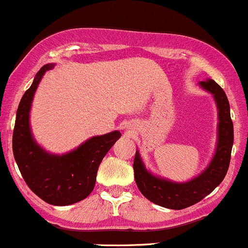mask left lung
Returning <instances> with one entry per match:
<instances>
[{"label": "left lung", "mask_w": 248, "mask_h": 248, "mask_svg": "<svg viewBox=\"0 0 248 248\" xmlns=\"http://www.w3.org/2000/svg\"><path fill=\"white\" fill-rule=\"evenodd\" d=\"M200 86L213 94L218 109V143L212 161L205 170L185 183L156 177L146 170L139 151L134 156V179L140 193L151 202L170 210L193 206L212 193L228 172L234 143V126L230 117V105L225 92L213 80L201 81Z\"/></svg>", "instance_id": "left-lung-1"}]
</instances>
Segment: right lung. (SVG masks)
Returning <instances> with one entry per match:
<instances>
[{"label": "right lung", "instance_id": "right-lung-1", "mask_svg": "<svg viewBox=\"0 0 248 248\" xmlns=\"http://www.w3.org/2000/svg\"><path fill=\"white\" fill-rule=\"evenodd\" d=\"M53 64L40 69L32 85L24 93L13 132V154L19 170L29 188L49 205L68 206L78 202L92 193L98 167L117 139L120 131L92 137L78 149L64 155L43 150L31 134V103L41 78Z\"/></svg>", "mask_w": 248, "mask_h": 248}]
</instances>
